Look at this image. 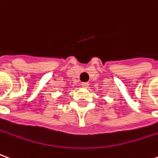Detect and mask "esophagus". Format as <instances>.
Wrapping results in <instances>:
<instances>
[{"label": "esophagus", "instance_id": "34e87169", "mask_svg": "<svg viewBox=\"0 0 158 158\" xmlns=\"http://www.w3.org/2000/svg\"><path fill=\"white\" fill-rule=\"evenodd\" d=\"M81 85H82V87H84V88H87V87L89 86V83H88V82H82V83H81Z\"/></svg>", "mask_w": 158, "mask_h": 158}]
</instances>
